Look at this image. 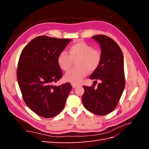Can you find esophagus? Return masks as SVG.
<instances>
[{
  "label": "esophagus",
  "mask_w": 149,
  "mask_h": 149,
  "mask_svg": "<svg viewBox=\"0 0 149 149\" xmlns=\"http://www.w3.org/2000/svg\"><path fill=\"white\" fill-rule=\"evenodd\" d=\"M71 86H72V87H73V88H75L76 87H77V86H78V84H73V83H72V84H71Z\"/></svg>",
  "instance_id": "34e87169"
}]
</instances>
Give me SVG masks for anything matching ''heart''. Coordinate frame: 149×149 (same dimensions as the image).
<instances>
[{"label": "heart", "mask_w": 149, "mask_h": 149, "mask_svg": "<svg viewBox=\"0 0 149 149\" xmlns=\"http://www.w3.org/2000/svg\"><path fill=\"white\" fill-rule=\"evenodd\" d=\"M69 53L62 52L58 57V64L64 71L70 69L72 60L78 59L76 66L78 68L71 70L65 75V79L73 84H78L88 74V71H95L101 60L100 50L84 42L76 43L69 48Z\"/></svg>", "instance_id": "1"}]
</instances>
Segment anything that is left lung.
<instances>
[{"mask_svg": "<svg viewBox=\"0 0 149 149\" xmlns=\"http://www.w3.org/2000/svg\"><path fill=\"white\" fill-rule=\"evenodd\" d=\"M100 44L101 60L89 78L100 81L97 87L83 86L84 93L82 102L86 109L94 114L104 116L118 105L125 87L124 56L121 49L114 40L107 36L92 37Z\"/></svg>", "mask_w": 149, "mask_h": 149, "instance_id": "8db88e82", "label": "left lung"}]
</instances>
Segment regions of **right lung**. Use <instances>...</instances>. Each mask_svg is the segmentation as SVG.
Instances as JSON below:
<instances>
[{"label":"right lung","instance_id":"obj_1","mask_svg":"<svg viewBox=\"0 0 149 149\" xmlns=\"http://www.w3.org/2000/svg\"><path fill=\"white\" fill-rule=\"evenodd\" d=\"M71 40L40 36L30 41L20 54L18 83L26 106L39 116L51 118L64 109L71 85L52 84L63 76L58 57Z\"/></svg>","mask_w":149,"mask_h":149}]
</instances>
